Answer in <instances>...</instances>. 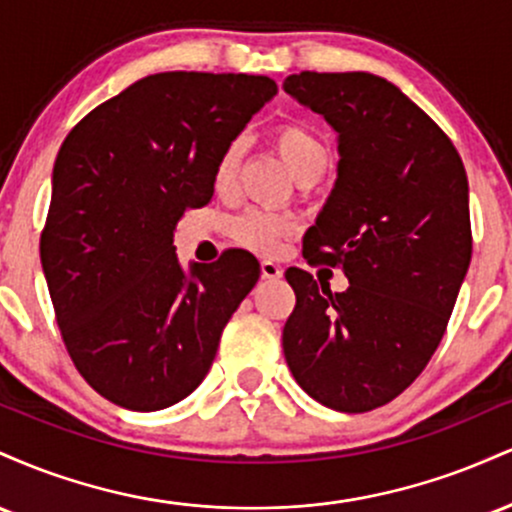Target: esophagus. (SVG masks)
<instances>
[{
    "label": "esophagus",
    "mask_w": 512,
    "mask_h": 512,
    "mask_svg": "<svg viewBox=\"0 0 512 512\" xmlns=\"http://www.w3.org/2000/svg\"><path fill=\"white\" fill-rule=\"evenodd\" d=\"M260 272H262V279H269V281H276L284 276V269H281L276 262H269V260H264L260 264Z\"/></svg>",
    "instance_id": "esophagus-1"
}]
</instances>
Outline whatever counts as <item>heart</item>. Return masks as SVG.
I'll return each mask as SVG.
<instances>
[{
	"instance_id": "obj_1",
	"label": "heart",
	"mask_w": 512,
	"mask_h": 512,
	"mask_svg": "<svg viewBox=\"0 0 512 512\" xmlns=\"http://www.w3.org/2000/svg\"><path fill=\"white\" fill-rule=\"evenodd\" d=\"M272 146L279 154L284 166L298 182H317L330 166V146L315 132L313 127L301 122H284L274 127ZM240 156H243V142L233 139L221 151L219 161L214 166V187L226 190L231 187L238 173ZM293 221L289 216L269 214V211L248 209L228 221V236L240 248L257 252V255H274L286 238L291 236Z\"/></svg>"
}]
</instances>
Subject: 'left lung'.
Wrapping results in <instances>:
<instances>
[{
	"label": "left lung",
	"instance_id": "left-lung-1",
	"mask_svg": "<svg viewBox=\"0 0 512 512\" xmlns=\"http://www.w3.org/2000/svg\"><path fill=\"white\" fill-rule=\"evenodd\" d=\"M284 91L339 134L337 182L303 255L349 279L332 293L286 269L284 356L310 397L361 414L402 395L443 339L472 260L467 173L448 134L383 76L301 72Z\"/></svg>",
	"mask_w": 512,
	"mask_h": 512
}]
</instances>
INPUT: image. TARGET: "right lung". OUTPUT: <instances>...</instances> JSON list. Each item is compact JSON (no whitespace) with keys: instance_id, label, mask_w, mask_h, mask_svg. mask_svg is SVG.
Segmentation results:
<instances>
[{"instance_id":"right-lung-1","label":"right lung","mask_w":512,"mask_h":512,"mask_svg":"<svg viewBox=\"0 0 512 512\" xmlns=\"http://www.w3.org/2000/svg\"><path fill=\"white\" fill-rule=\"evenodd\" d=\"M274 93L267 76L163 72L64 139L40 262L76 370L117 407L158 411L190 395L260 279L245 250L185 272L173 231L209 204L221 151Z\"/></svg>"}]
</instances>
